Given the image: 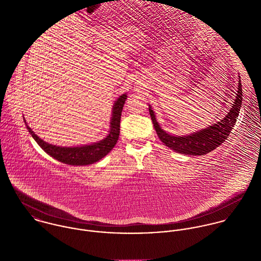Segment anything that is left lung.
<instances>
[{"label":"left lung","instance_id":"8db88e82","mask_svg":"<svg viewBox=\"0 0 261 261\" xmlns=\"http://www.w3.org/2000/svg\"><path fill=\"white\" fill-rule=\"evenodd\" d=\"M240 82L239 80L235 101L223 119L191 135L175 137L167 134L161 128L155 119L154 112L149 106L150 118L160 140L170 149L187 155H203L219 147L229 137L239 115L242 103V87Z\"/></svg>","mask_w":261,"mask_h":261}]
</instances>
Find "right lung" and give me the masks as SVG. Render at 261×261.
I'll list each match as a JSON object with an SVG mask.
<instances>
[{"label": "right lung", "instance_id": "right-lung-1", "mask_svg": "<svg viewBox=\"0 0 261 261\" xmlns=\"http://www.w3.org/2000/svg\"><path fill=\"white\" fill-rule=\"evenodd\" d=\"M126 97L127 96L125 93L120 95L113 105L112 119H111V129L107 138H105L100 142H97L91 145H84L81 147H71V148L53 146L51 144L44 142L38 137L37 135H35V133L27 124L25 118H24V121L26 123L27 129L29 130L33 139L37 142L38 145L52 158L56 159L61 163L72 165V166L90 165L98 162L103 156H106L116 145L119 137L120 116H121L122 108L124 106Z\"/></svg>", "mask_w": 261, "mask_h": 261}]
</instances>
